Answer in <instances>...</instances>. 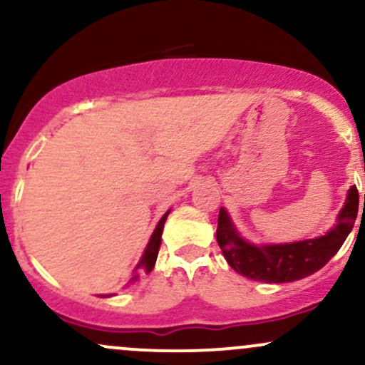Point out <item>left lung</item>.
Here are the masks:
<instances>
[{"mask_svg": "<svg viewBox=\"0 0 365 365\" xmlns=\"http://www.w3.org/2000/svg\"><path fill=\"white\" fill-rule=\"evenodd\" d=\"M365 206V194H364ZM359 211L357 187H351L336 225L326 235L293 244L255 245L244 240L223 207L217 216L216 240L226 262L238 274L264 283H290L316 273L340 250Z\"/></svg>", "mask_w": 365, "mask_h": 365, "instance_id": "left-lung-1", "label": "left lung"}]
</instances>
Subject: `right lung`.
Instances as JSON below:
<instances>
[{"label": "right lung", "mask_w": 365, "mask_h": 365, "mask_svg": "<svg viewBox=\"0 0 365 365\" xmlns=\"http://www.w3.org/2000/svg\"><path fill=\"white\" fill-rule=\"evenodd\" d=\"M168 215H170V211L166 212V215L163 216L161 220H159L156 230H154L153 237H150L149 244H148V247H145V252H144V255H142L140 262L137 264L135 271H133V273H135V274H133L132 282H133V279L139 278V273H145V274H148V273H150V271H153L154 264H156V259H158L159 247H161L163 228H165V221H166V217H168Z\"/></svg>", "instance_id": "right-lung-1"}]
</instances>
